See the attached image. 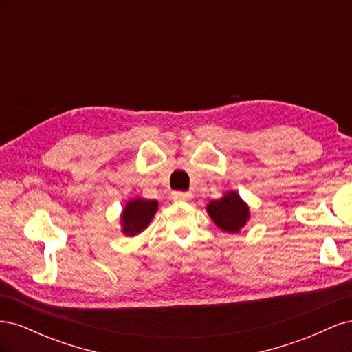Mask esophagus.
I'll return each mask as SVG.
<instances>
[{
  "label": "esophagus",
  "mask_w": 352,
  "mask_h": 352,
  "mask_svg": "<svg viewBox=\"0 0 352 352\" xmlns=\"http://www.w3.org/2000/svg\"><path fill=\"white\" fill-rule=\"evenodd\" d=\"M172 198L175 201H186V199L192 198V194H190V192H180V190H176V192L172 194Z\"/></svg>",
  "instance_id": "34e87169"
}]
</instances>
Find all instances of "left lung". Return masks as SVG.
<instances>
[{
    "label": "left lung",
    "instance_id": "8db88e82",
    "mask_svg": "<svg viewBox=\"0 0 352 352\" xmlns=\"http://www.w3.org/2000/svg\"><path fill=\"white\" fill-rule=\"evenodd\" d=\"M207 211L221 230L230 233L239 232L250 217L248 206L235 192H229L221 199L211 201Z\"/></svg>",
    "mask_w": 352,
    "mask_h": 352
}]
</instances>
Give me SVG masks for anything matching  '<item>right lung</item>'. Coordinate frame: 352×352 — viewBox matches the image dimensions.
<instances>
[{
  "label": "right lung",
  "instance_id": "1",
  "mask_svg": "<svg viewBox=\"0 0 352 352\" xmlns=\"http://www.w3.org/2000/svg\"><path fill=\"white\" fill-rule=\"evenodd\" d=\"M157 208L158 202L154 199H132L129 204L124 207L122 216L123 232L126 235L131 236L138 235V233L142 232L148 226V223L154 217Z\"/></svg>",
  "mask_w": 352,
  "mask_h": 352
}]
</instances>
